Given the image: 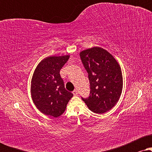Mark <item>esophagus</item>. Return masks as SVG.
<instances>
[{
    "label": "esophagus",
    "instance_id": "esophagus-1",
    "mask_svg": "<svg viewBox=\"0 0 152 152\" xmlns=\"http://www.w3.org/2000/svg\"><path fill=\"white\" fill-rule=\"evenodd\" d=\"M72 93H73L74 95H77L78 94V91H77V90H76L75 89V90H74L73 91H72Z\"/></svg>",
    "mask_w": 152,
    "mask_h": 152
}]
</instances>
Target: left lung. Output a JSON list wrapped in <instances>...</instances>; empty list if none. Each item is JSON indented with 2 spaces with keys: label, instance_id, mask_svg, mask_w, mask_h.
Returning <instances> with one entry per match:
<instances>
[{
  "label": "left lung",
  "instance_id": "1",
  "mask_svg": "<svg viewBox=\"0 0 152 152\" xmlns=\"http://www.w3.org/2000/svg\"><path fill=\"white\" fill-rule=\"evenodd\" d=\"M88 72L90 95L82 100L91 111L102 114L111 110L119 100L122 91L121 68L115 58L106 50L93 47L80 54Z\"/></svg>",
  "mask_w": 152,
  "mask_h": 152
}]
</instances>
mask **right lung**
Listing matches in <instances>:
<instances>
[{"instance_id": "1", "label": "right lung", "mask_w": 152, "mask_h": 152, "mask_svg": "<svg viewBox=\"0 0 152 152\" xmlns=\"http://www.w3.org/2000/svg\"><path fill=\"white\" fill-rule=\"evenodd\" d=\"M69 57V55L48 57L34 70L31 81L32 98L37 109L45 115L59 117L73 96L65 89L59 73Z\"/></svg>"}]
</instances>
